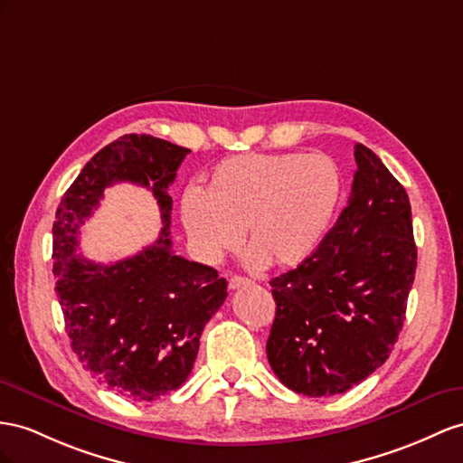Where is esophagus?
I'll list each match as a JSON object with an SVG mask.
<instances>
[{
  "label": "esophagus",
  "instance_id": "obj_1",
  "mask_svg": "<svg viewBox=\"0 0 463 463\" xmlns=\"http://www.w3.org/2000/svg\"><path fill=\"white\" fill-rule=\"evenodd\" d=\"M250 283H252V279L242 278V276H232V278L229 279V288L234 291V289H241V288L250 286Z\"/></svg>",
  "mask_w": 463,
  "mask_h": 463
}]
</instances>
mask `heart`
<instances>
[{
	"label": "heart",
	"instance_id": "obj_1",
	"mask_svg": "<svg viewBox=\"0 0 463 463\" xmlns=\"http://www.w3.org/2000/svg\"><path fill=\"white\" fill-rule=\"evenodd\" d=\"M345 175L328 154L246 152L219 162L205 192L182 199L189 244L217 262L244 239L248 264L293 268L311 258L333 224Z\"/></svg>",
	"mask_w": 463,
	"mask_h": 463
}]
</instances>
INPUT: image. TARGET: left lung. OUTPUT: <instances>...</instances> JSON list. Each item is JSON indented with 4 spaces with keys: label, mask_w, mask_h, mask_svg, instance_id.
<instances>
[{
    "label": "left lung",
    "mask_w": 463,
    "mask_h": 463,
    "mask_svg": "<svg viewBox=\"0 0 463 463\" xmlns=\"http://www.w3.org/2000/svg\"><path fill=\"white\" fill-rule=\"evenodd\" d=\"M348 205L311 258L269 281L276 318L266 345L279 382L338 395L389 358L417 269L411 203L375 154L354 146Z\"/></svg>",
    "instance_id": "left-lung-1"
}]
</instances>
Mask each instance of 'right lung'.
Masks as SVG:
<instances>
[{
    "label": "right lung",
    "instance_id": "add662e5",
    "mask_svg": "<svg viewBox=\"0 0 463 463\" xmlns=\"http://www.w3.org/2000/svg\"><path fill=\"white\" fill-rule=\"evenodd\" d=\"M189 148L150 135H125L93 156L66 189L52 224L56 298L86 370L118 395L154 401L192 373L199 338L227 299L217 269L175 256L168 187ZM117 181L157 197L161 239L133 259L103 267L75 254L79 227Z\"/></svg>",
    "mask_w": 463,
    "mask_h": 463
}]
</instances>
